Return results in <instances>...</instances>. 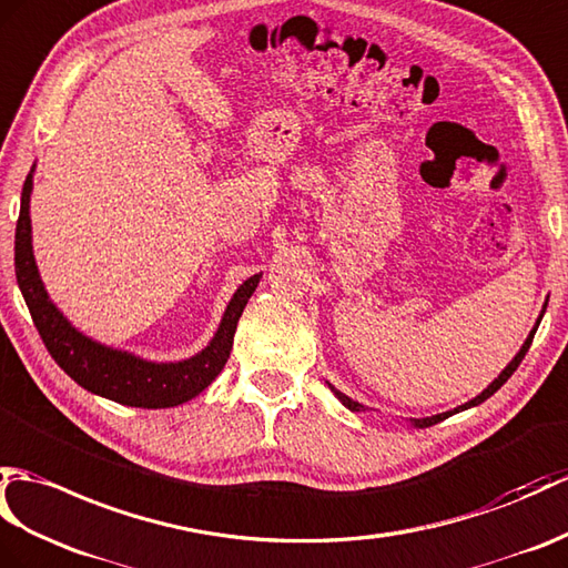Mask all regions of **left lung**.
I'll return each instance as SVG.
<instances>
[{"instance_id": "obj_1", "label": "left lung", "mask_w": 568, "mask_h": 568, "mask_svg": "<svg viewBox=\"0 0 568 568\" xmlns=\"http://www.w3.org/2000/svg\"><path fill=\"white\" fill-rule=\"evenodd\" d=\"M545 310H547V305H545ZM545 314V312H542ZM542 314H539V320H537V324H535V328H532V332H530V336H527L525 338V344H523V348L518 351V355H516V358H513L508 365H506V371L504 373H500L494 382H491V385L489 387H486L481 394H479V397H474L471 402H467V404H463V406H457V408H453V412H445V414H438V416H428V418H412V424L416 426V428H428V426H435V424H440V420H445L447 416H453V414H457V412H465V408H471V406H477V404H481V402H486V399H489L491 397V394L494 392H498L500 387H504L506 385V382H508V377L513 375V373H516L518 371V365L523 363V358H525V353L527 351H530V344H532V338H535V332H537V326H539V322H542ZM328 387H332V385H328ZM334 389V387H332ZM334 394H336V397H338V402L341 404H344V406H348L351 408V412H365V406L363 404H358V402H353L351 397H346V394H341V392H336L334 389Z\"/></svg>"}]
</instances>
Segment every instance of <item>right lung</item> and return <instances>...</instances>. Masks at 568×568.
I'll list each match as a JSON object with an SVG mask.
<instances>
[{"instance_id":"add662e5","label":"right lung","mask_w":568,"mask_h":568,"mask_svg":"<svg viewBox=\"0 0 568 568\" xmlns=\"http://www.w3.org/2000/svg\"><path fill=\"white\" fill-rule=\"evenodd\" d=\"M31 191L33 169L31 174L26 176L21 191V210L14 240V268L21 295L33 316V324L55 363L77 382L79 387L125 406L166 408L179 406L193 399L195 394H201L210 382L222 373L224 363L230 358L236 322H240L248 297L254 295V290L261 281V273L252 275V278L244 281L240 290H236L227 310H224L217 334L210 341L207 348L193 355V358L179 363L142 361L133 353L109 348L103 344H97V341H91L84 334H79L77 328L64 320L62 312L50 302L33 258L29 215Z\"/></svg>"}]
</instances>
